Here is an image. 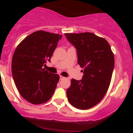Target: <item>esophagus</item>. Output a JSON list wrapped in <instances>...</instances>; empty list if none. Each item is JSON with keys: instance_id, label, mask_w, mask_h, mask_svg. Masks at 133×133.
<instances>
[{"instance_id": "esophagus-1", "label": "esophagus", "mask_w": 133, "mask_h": 133, "mask_svg": "<svg viewBox=\"0 0 133 133\" xmlns=\"http://www.w3.org/2000/svg\"><path fill=\"white\" fill-rule=\"evenodd\" d=\"M64 77H63V76H61V75H60V80H63L64 79Z\"/></svg>"}]
</instances>
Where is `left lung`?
Returning <instances> with one entry per match:
<instances>
[{
    "label": "left lung",
    "mask_w": 133,
    "mask_h": 133,
    "mask_svg": "<svg viewBox=\"0 0 133 133\" xmlns=\"http://www.w3.org/2000/svg\"><path fill=\"white\" fill-rule=\"evenodd\" d=\"M76 48L83 78H72L66 90L69 103L77 109L87 110L98 104L107 92L112 78L115 58L109 43L93 33H66Z\"/></svg>",
    "instance_id": "1"
}]
</instances>
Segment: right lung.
<instances>
[{
    "instance_id": "obj_1",
    "label": "right lung",
    "mask_w": 133,
    "mask_h": 133,
    "mask_svg": "<svg viewBox=\"0 0 133 133\" xmlns=\"http://www.w3.org/2000/svg\"><path fill=\"white\" fill-rule=\"evenodd\" d=\"M62 35L44 30L34 32L18 45L12 59V74L15 85L23 98L39 104L47 102L54 94L59 75L44 70L50 62Z\"/></svg>"
}]
</instances>
